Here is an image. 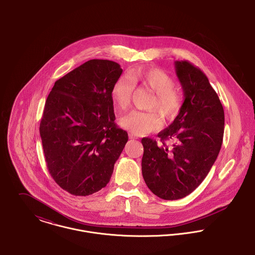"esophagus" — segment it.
<instances>
[{
  "label": "esophagus",
  "mask_w": 255,
  "mask_h": 255,
  "mask_svg": "<svg viewBox=\"0 0 255 255\" xmlns=\"http://www.w3.org/2000/svg\"><path fill=\"white\" fill-rule=\"evenodd\" d=\"M128 137H129L130 139H136V138H137V136H136L134 133H132V132H129V133H128Z\"/></svg>",
  "instance_id": "esophagus-1"
}]
</instances>
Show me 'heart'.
Returning a JSON list of instances; mask_svg holds the SVG:
<instances>
[{
    "label": "heart",
    "instance_id": "1",
    "mask_svg": "<svg viewBox=\"0 0 255 255\" xmlns=\"http://www.w3.org/2000/svg\"><path fill=\"white\" fill-rule=\"evenodd\" d=\"M134 85L143 86L155 93L149 108L157 110L164 119L173 120L180 113L182 95L174 88V79L157 68L135 69L129 72L128 76L122 75L115 81L111 97L117 109L126 111L130 107ZM121 125L136 135H144L160 128L162 120L153 111H133L121 120Z\"/></svg>",
    "mask_w": 255,
    "mask_h": 255
}]
</instances>
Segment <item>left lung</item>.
Instances as JSON below:
<instances>
[{
  "mask_svg": "<svg viewBox=\"0 0 255 255\" xmlns=\"http://www.w3.org/2000/svg\"><path fill=\"white\" fill-rule=\"evenodd\" d=\"M176 73L184 101L166 129L158 133L161 145L144 137L141 169L148 188L165 200L191 193L208 175L223 142L225 116L207 76L188 61H177ZM172 140V146L165 144Z\"/></svg>",
  "mask_w": 255,
  "mask_h": 255,
  "instance_id": "1",
  "label": "left lung"
}]
</instances>
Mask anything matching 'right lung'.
<instances>
[{
    "instance_id": "add662e5",
    "label": "right lung",
    "mask_w": 255,
    "mask_h": 255,
    "mask_svg": "<svg viewBox=\"0 0 255 255\" xmlns=\"http://www.w3.org/2000/svg\"><path fill=\"white\" fill-rule=\"evenodd\" d=\"M123 70L90 60L58 79L47 97L40 136L47 168L63 189L86 196L105 187L128 140L115 122L111 90Z\"/></svg>"
}]
</instances>
